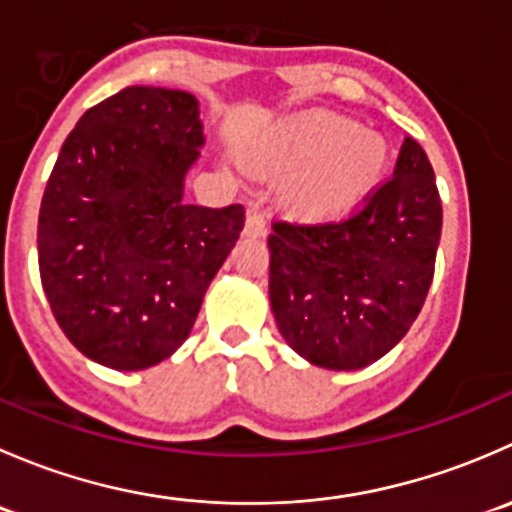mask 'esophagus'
Wrapping results in <instances>:
<instances>
[{"mask_svg": "<svg viewBox=\"0 0 512 512\" xmlns=\"http://www.w3.org/2000/svg\"><path fill=\"white\" fill-rule=\"evenodd\" d=\"M245 235H250V237H265L267 235V220H265V215L260 213V208H257V205H252V208L247 210Z\"/></svg>", "mask_w": 512, "mask_h": 512, "instance_id": "esophagus-1", "label": "esophagus"}]
</instances>
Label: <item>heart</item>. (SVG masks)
Here are the masks:
<instances>
[{
    "mask_svg": "<svg viewBox=\"0 0 512 512\" xmlns=\"http://www.w3.org/2000/svg\"><path fill=\"white\" fill-rule=\"evenodd\" d=\"M389 146L374 131L334 113H304L245 151L250 173L289 178L285 203L299 218H349L376 190Z\"/></svg>",
    "mask_w": 512,
    "mask_h": 512,
    "instance_id": "obj_1",
    "label": "heart"
}]
</instances>
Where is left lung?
Segmentation results:
<instances>
[{
	"instance_id": "obj_1",
	"label": "left lung",
	"mask_w": 512,
	"mask_h": 512,
	"mask_svg": "<svg viewBox=\"0 0 512 512\" xmlns=\"http://www.w3.org/2000/svg\"><path fill=\"white\" fill-rule=\"evenodd\" d=\"M441 225L436 175L414 138H404L394 178L359 215L272 225L270 304L285 342L332 371L391 352L426 302Z\"/></svg>"
}]
</instances>
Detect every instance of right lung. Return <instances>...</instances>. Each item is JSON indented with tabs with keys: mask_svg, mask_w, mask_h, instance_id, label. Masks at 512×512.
I'll use <instances>...</instances> for the list:
<instances>
[{
	"mask_svg": "<svg viewBox=\"0 0 512 512\" xmlns=\"http://www.w3.org/2000/svg\"><path fill=\"white\" fill-rule=\"evenodd\" d=\"M205 146L188 91L128 86L61 146L39 210V272L61 332L116 371L168 359L235 247L245 208L183 200Z\"/></svg>",
	"mask_w": 512,
	"mask_h": 512,
	"instance_id": "obj_1",
	"label": "right lung"
}]
</instances>
